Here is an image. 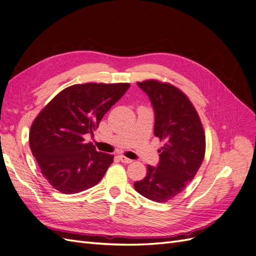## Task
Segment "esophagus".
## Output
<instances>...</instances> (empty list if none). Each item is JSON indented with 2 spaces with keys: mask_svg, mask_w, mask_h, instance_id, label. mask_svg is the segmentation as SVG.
<instances>
[{
  "mask_svg": "<svg viewBox=\"0 0 256 256\" xmlns=\"http://www.w3.org/2000/svg\"><path fill=\"white\" fill-rule=\"evenodd\" d=\"M118 159L122 162V164H131V162H132V160L125 157V156H118Z\"/></svg>",
  "mask_w": 256,
  "mask_h": 256,
  "instance_id": "1",
  "label": "esophagus"
}]
</instances>
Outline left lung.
<instances>
[{"instance_id": "left-lung-1", "label": "left lung", "mask_w": 256, "mask_h": 256, "mask_svg": "<svg viewBox=\"0 0 256 256\" xmlns=\"http://www.w3.org/2000/svg\"><path fill=\"white\" fill-rule=\"evenodd\" d=\"M148 96L154 113V134L164 145L156 166L134 182V189L154 202H166L180 193L196 176L205 154L202 122L188 97L171 84L156 80L138 82Z\"/></svg>"}]
</instances>
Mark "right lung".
Instances as JSON below:
<instances>
[{"mask_svg":"<svg viewBox=\"0 0 256 256\" xmlns=\"http://www.w3.org/2000/svg\"><path fill=\"white\" fill-rule=\"evenodd\" d=\"M129 83L76 84L62 90L38 114L30 131V147L42 175L65 194L97 184L113 156L96 150L94 136L104 115L129 88Z\"/></svg>","mask_w":256,"mask_h":256,"instance_id":"1","label":"right lung"}]
</instances>
